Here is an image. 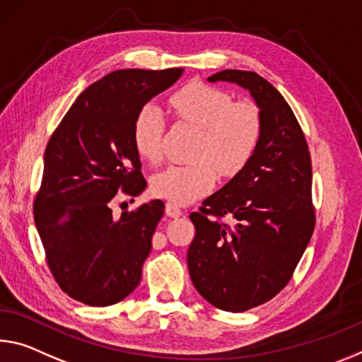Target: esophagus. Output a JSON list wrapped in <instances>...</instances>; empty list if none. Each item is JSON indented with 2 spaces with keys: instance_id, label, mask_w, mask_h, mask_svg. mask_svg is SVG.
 Listing matches in <instances>:
<instances>
[{
  "instance_id": "obj_1",
  "label": "esophagus",
  "mask_w": 362,
  "mask_h": 362,
  "mask_svg": "<svg viewBox=\"0 0 362 362\" xmlns=\"http://www.w3.org/2000/svg\"><path fill=\"white\" fill-rule=\"evenodd\" d=\"M165 214H168L169 217H174V219H177V217H180L183 214V211L177 204L168 203V204H165Z\"/></svg>"
}]
</instances>
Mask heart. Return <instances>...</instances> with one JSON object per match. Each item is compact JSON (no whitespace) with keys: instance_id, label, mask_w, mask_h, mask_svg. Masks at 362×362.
<instances>
[{"instance_id":"heart-1","label":"heart","mask_w":362,"mask_h":362,"mask_svg":"<svg viewBox=\"0 0 362 362\" xmlns=\"http://www.w3.org/2000/svg\"><path fill=\"white\" fill-rule=\"evenodd\" d=\"M175 117L194 127L199 135L193 164L169 165L154 175L151 190L174 204H187L208 193L217 179V168L226 175L237 174L259 145L262 120L250 101H233L226 90L193 82L170 96ZM165 119L154 103L143 105L132 125L135 151L148 163L163 158Z\"/></svg>"}]
</instances>
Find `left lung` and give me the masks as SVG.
Segmentation results:
<instances>
[{
  "instance_id": "1",
  "label": "left lung",
  "mask_w": 362,
  "mask_h": 362,
  "mask_svg": "<svg viewBox=\"0 0 362 362\" xmlns=\"http://www.w3.org/2000/svg\"><path fill=\"white\" fill-rule=\"evenodd\" d=\"M208 80L248 90L262 134L248 164L190 214L197 233L188 271L212 306L243 313L285 288L313 237L311 154L288 103L266 78L226 69ZM227 215L233 226L221 221Z\"/></svg>"
}]
</instances>
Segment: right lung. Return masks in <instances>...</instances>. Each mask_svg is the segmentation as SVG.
<instances>
[{
  "mask_svg": "<svg viewBox=\"0 0 362 362\" xmlns=\"http://www.w3.org/2000/svg\"><path fill=\"white\" fill-rule=\"evenodd\" d=\"M183 69H120L91 83L45 150L35 226L61 290L88 306L116 305L136 288L164 216L153 199L114 219L116 194L146 188L132 125L139 109L180 78Z\"/></svg>",
  "mask_w": 362,
  "mask_h": 362,
  "instance_id": "right-lung-1",
  "label": "right lung"
}]
</instances>
